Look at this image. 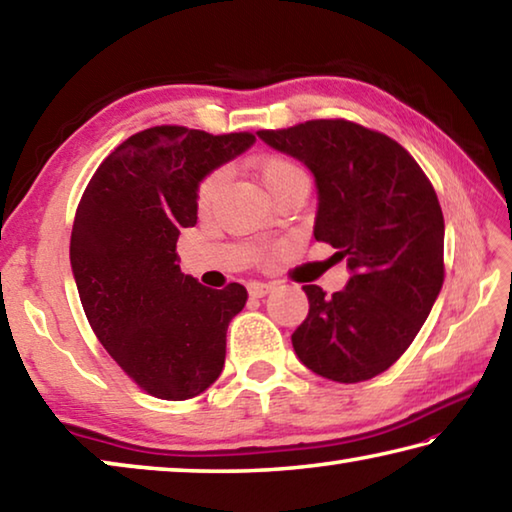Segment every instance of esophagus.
Masks as SVG:
<instances>
[{
  "instance_id": "obj_1",
  "label": "esophagus",
  "mask_w": 512,
  "mask_h": 512,
  "mask_svg": "<svg viewBox=\"0 0 512 512\" xmlns=\"http://www.w3.org/2000/svg\"><path fill=\"white\" fill-rule=\"evenodd\" d=\"M275 289V284L273 282H250L248 284V293L253 298H264V296H268V293H271Z\"/></svg>"
}]
</instances>
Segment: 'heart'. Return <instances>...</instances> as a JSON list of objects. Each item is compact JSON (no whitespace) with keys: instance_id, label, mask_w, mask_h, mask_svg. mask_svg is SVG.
Here are the masks:
<instances>
[{"instance_id":"obj_1","label":"heart","mask_w":512,"mask_h":512,"mask_svg":"<svg viewBox=\"0 0 512 512\" xmlns=\"http://www.w3.org/2000/svg\"><path fill=\"white\" fill-rule=\"evenodd\" d=\"M255 171L259 180H262V185L266 187V192L271 196H277L293 185H307L305 171H302L293 160L284 158V155H264V158H259L255 162ZM225 178H228V171L225 169H214L212 173H207L203 183L198 185V205H210L216 192L223 187Z\"/></svg>"}]
</instances>
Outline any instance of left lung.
<instances>
[{"label":"left lung","mask_w":512,"mask_h":512,"mask_svg":"<svg viewBox=\"0 0 512 512\" xmlns=\"http://www.w3.org/2000/svg\"><path fill=\"white\" fill-rule=\"evenodd\" d=\"M257 137L311 171L314 237L350 271L334 296L302 287L309 314L291 336L293 350L325 379H372L413 343L443 287L438 196L400 144L352 121L316 119Z\"/></svg>","instance_id":"left-lung-1"}]
</instances>
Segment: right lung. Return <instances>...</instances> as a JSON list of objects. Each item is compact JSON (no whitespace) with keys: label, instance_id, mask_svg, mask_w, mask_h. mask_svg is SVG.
Instances as JSON below:
<instances>
[{"label":"right lung","instance_id":"obj_1","mask_svg":"<svg viewBox=\"0 0 512 512\" xmlns=\"http://www.w3.org/2000/svg\"><path fill=\"white\" fill-rule=\"evenodd\" d=\"M255 144L155 126L128 137L94 173L76 210L69 262L103 348L160 400H189L219 379L225 332L248 293L207 289L178 266L176 241L198 219L207 173Z\"/></svg>","mask_w":512,"mask_h":512}]
</instances>
